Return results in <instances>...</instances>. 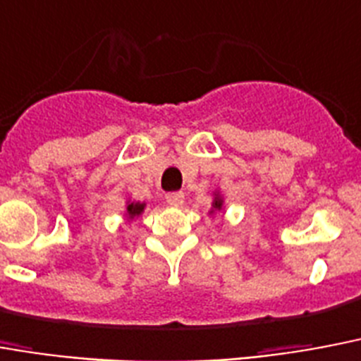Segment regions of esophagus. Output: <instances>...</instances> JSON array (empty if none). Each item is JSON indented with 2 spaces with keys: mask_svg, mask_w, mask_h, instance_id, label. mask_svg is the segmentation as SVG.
<instances>
[{
  "mask_svg": "<svg viewBox=\"0 0 361 361\" xmlns=\"http://www.w3.org/2000/svg\"><path fill=\"white\" fill-rule=\"evenodd\" d=\"M166 201L171 207H180V204L184 203V194L183 192H169V194L166 195Z\"/></svg>",
  "mask_w": 361,
  "mask_h": 361,
  "instance_id": "obj_1",
  "label": "esophagus"
}]
</instances>
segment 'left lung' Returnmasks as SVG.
Returning <instances> with one entry per match:
<instances>
[{
    "label": "left lung",
    "instance_id": "left-lung-1",
    "mask_svg": "<svg viewBox=\"0 0 361 361\" xmlns=\"http://www.w3.org/2000/svg\"><path fill=\"white\" fill-rule=\"evenodd\" d=\"M212 195H214V199H212V209L209 210L210 216L214 214V212H220V210H224V197H221L220 192L216 190V192Z\"/></svg>",
    "mask_w": 361,
    "mask_h": 361
}]
</instances>
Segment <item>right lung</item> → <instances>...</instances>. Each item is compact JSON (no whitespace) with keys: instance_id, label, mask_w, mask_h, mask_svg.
Wrapping results in <instances>:
<instances>
[{"instance_id":"right-lung-1","label":"right lung","mask_w":361,"mask_h":361,"mask_svg":"<svg viewBox=\"0 0 361 361\" xmlns=\"http://www.w3.org/2000/svg\"><path fill=\"white\" fill-rule=\"evenodd\" d=\"M145 207H147L145 203H140V201H132V199H128V201H126L125 218L128 221H134L135 218H140V216L143 214Z\"/></svg>"}]
</instances>
